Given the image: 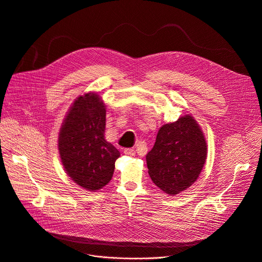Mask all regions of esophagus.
<instances>
[{
	"label": "esophagus",
	"instance_id": "obj_1",
	"mask_svg": "<svg viewBox=\"0 0 262 262\" xmlns=\"http://www.w3.org/2000/svg\"><path fill=\"white\" fill-rule=\"evenodd\" d=\"M123 152H124V154H126V155H132V156L136 154V150H135V149H132V148H126V149L123 150Z\"/></svg>",
	"mask_w": 262,
	"mask_h": 262
}]
</instances>
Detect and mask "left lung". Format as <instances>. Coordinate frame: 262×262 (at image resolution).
<instances>
[{
  "instance_id": "1",
  "label": "left lung",
  "mask_w": 262,
  "mask_h": 262,
  "mask_svg": "<svg viewBox=\"0 0 262 262\" xmlns=\"http://www.w3.org/2000/svg\"><path fill=\"white\" fill-rule=\"evenodd\" d=\"M206 157L205 137L193 117L186 115L160 127L146 161L153 183L172 195L195 182Z\"/></svg>"
}]
</instances>
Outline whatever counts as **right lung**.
<instances>
[{"label":"right lung","mask_w":262,"mask_h":262,"mask_svg":"<svg viewBox=\"0 0 262 262\" xmlns=\"http://www.w3.org/2000/svg\"><path fill=\"white\" fill-rule=\"evenodd\" d=\"M106 106L96 94L79 97L59 132L61 162L74 182L95 191L112 179L120 152L105 139Z\"/></svg>","instance_id":"right-lung-1"}]
</instances>
